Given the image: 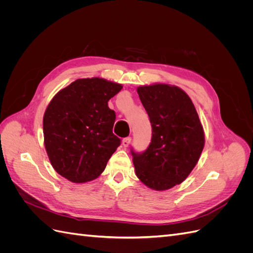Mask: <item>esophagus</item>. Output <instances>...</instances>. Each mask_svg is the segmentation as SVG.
Instances as JSON below:
<instances>
[{"label":"esophagus","instance_id":"34e87169","mask_svg":"<svg viewBox=\"0 0 253 253\" xmlns=\"http://www.w3.org/2000/svg\"><path fill=\"white\" fill-rule=\"evenodd\" d=\"M131 141H132L131 137H126V138L122 139V144H124L125 147H127V145H128L129 143H131Z\"/></svg>","mask_w":253,"mask_h":253}]
</instances>
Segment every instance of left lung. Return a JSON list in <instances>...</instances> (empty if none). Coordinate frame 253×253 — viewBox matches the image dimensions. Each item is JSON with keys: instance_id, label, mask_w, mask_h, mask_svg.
<instances>
[{"instance_id": "8db88e82", "label": "left lung", "mask_w": 253, "mask_h": 253, "mask_svg": "<svg viewBox=\"0 0 253 253\" xmlns=\"http://www.w3.org/2000/svg\"><path fill=\"white\" fill-rule=\"evenodd\" d=\"M152 126L147 150L131 148L135 172L145 186L163 191L179 185L204 149L203 126L190 97L177 86L154 84L137 88Z\"/></svg>"}]
</instances>
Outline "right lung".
Here are the masks:
<instances>
[{"label":"right lung","instance_id":"add662e5","mask_svg":"<svg viewBox=\"0 0 253 253\" xmlns=\"http://www.w3.org/2000/svg\"><path fill=\"white\" fill-rule=\"evenodd\" d=\"M122 85L100 78L78 79L61 89L43 117L51 166L73 182L97 178L121 139L113 134L116 114L108 101Z\"/></svg>","mask_w":253,"mask_h":253}]
</instances>
